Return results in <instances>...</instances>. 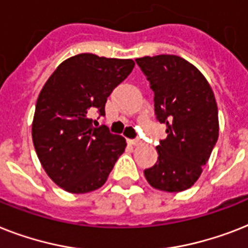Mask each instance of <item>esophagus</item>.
I'll return each mask as SVG.
<instances>
[{
	"label": "esophagus",
	"instance_id": "obj_1",
	"mask_svg": "<svg viewBox=\"0 0 248 248\" xmlns=\"http://www.w3.org/2000/svg\"><path fill=\"white\" fill-rule=\"evenodd\" d=\"M128 142H130L131 145H134V146H136V145H140V144H141V141H140L139 139H134V140H128Z\"/></svg>",
	"mask_w": 248,
	"mask_h": 248
}]
</instances>
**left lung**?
<instances>
[{
    "label": "left lung",
    "instance_id": "8db88e82",
    "mask_svg": "<svg viewBox=\"0 0 248 248\" xmlns=\"http://www.w3.org/2000/svg\"><path fill=\"white\" fill-rule=\"evenodd\" d=\"M154 92L156 120L167 138L156 146L158 160L144 170L156 190L190 188L218 141V107L209 82L194 65L173 54L136 58Z\"/></svg>",
    "mask_w": 248,
    "mask_h": 248
}]
</instances>
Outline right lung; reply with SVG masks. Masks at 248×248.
<instances>
[{"instance_id": "1", "label": "right lung", "mask_w": 248, "mask_h": 248, "mask_svg": "<svg viewBox=\"0 0 248 248\" xmlns=\"http://www.w3.org/2000/svg\"><path fill=\"white\" fill-rule=\"evenodd\" d=\"M134 66L132 60L76 54L44 84L31 136L44 170L63 190L85 194L102 187L124 152L126 140L104 124L94 126L89 116H106L107 98Z\"/></svg>"}]
</instances>
